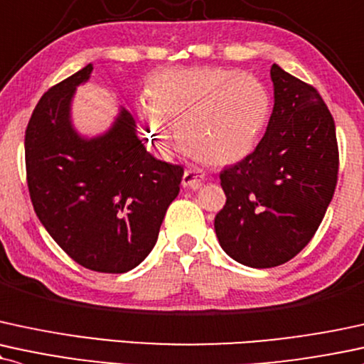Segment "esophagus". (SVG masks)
<instances>
[{
  "mask_svg": "<svg viewBox=\"0 0 364 364\" xmlns=\"http://www.w3.org/2000/svg\"><path fill=\"white\" fill-rule=\"evenodd\" d=\"M205 179V174L200 173V171H195V169H186L185 173H183V186L185 188H191V190H198L201 186V183H203Z\"/></svg>",
  "mask_w": 364,
  "mask_h": 364,
  "instance_id": "34e87169",
  "label": "esophagus"
}]
</instances>
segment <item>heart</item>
Masks as SVG:
<instances>
[{
  "label": "heart",
  "mask_w": 364,
  "mask_h": 364,
  "mask_svg": "<svg viewBox=\"0 0 364 364\" xmlns=\"http://www.w3.org/2000/svg\"><path fill=\"white\" fill-rule=\"evenodd\" d=\"M149 107L142 108L147 132L163 152L176 140L205 164L237 163L252 151L269 117V95L249 73L225 68L168 69L151 77Z\"/></svg>",
  "instance_id": "1"
}]
</instances>
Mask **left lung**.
Masks as SVG:
<instances>
[{"mask_svg": "<svg viewBox=\"0 0 364 364\" xmlns=\"http://www.w3.org/2000/svg\"><path fill=\"white\" fill-rule=\"evenodd\" d=\"M274 107L264 137L220 173L227 196L215 217L218 242L232 259L273 268L312 240L339 173L336 125L312 85L271 65Z\"/></svg>", "mask_w": 364, "mask_h": 364, "instance_id": "8db88e82", "label": "left lung"}]
</instances>
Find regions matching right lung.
Listing matches in <instances>:
<instances>
[{
    "mask_svg": "<svg viewBox=\"0 0 364 364\" xmlns=\"http://www.w3.org/2000/svg\"><path fill=\"white\" fill-rule=\"evenodd\" d=\"M91 71L87 64L52 86L35 107L25 132L28 193L71 259L98 273H127L156 246L185 171L149 154L125 108L107 134L77 135L71 100Z\"/></svg>",
    "mask_w": 364,
    "mask_h": 364,
    "instance_id": "obj_1",
    "label": "right lung"
}]
</instances>
